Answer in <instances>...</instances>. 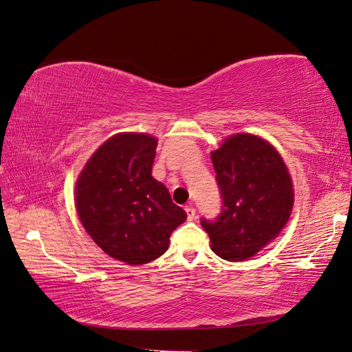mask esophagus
I'll use <instances>...</instances> for the list:
<instances>
[{"mask_svg":"<svg viewBox=\"0 0 352 352\" xmlns=\"http://www.w3.org/2000/svg\"><path fill=\"white\" fill-rule=\"evenodd\" d=\"M184 210H186V213H188V219L189 221H193V219L197 218V210L192 206H188V207L184 208Z\"/></svg>","mask_w":352,"mask_h":352,"instance_id":"obj_1","label":"esophagus"}]
</instances>
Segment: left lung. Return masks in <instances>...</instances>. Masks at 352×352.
Listing matches in <instances>:
<instances>
[{"label": "left lung", "mask_w": 352, "mask_h": 352, "mask_svg": "<svg viewBox=\"0 0 352 352\" xmlns=\"http://www.w3.org/2000/svg\"><path fill=\"white\" fill-rule=\"evenodd\" d=\"M222 208L214 221L201 219L212 251L242 261L281 233L294 207V184L280 153L256 134L237 133L212 151Z\"/></svg>", "instance_id": "8db88e82"}]
</instances>
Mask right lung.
Segmentation results:
<instances>
[{"instance_id": "right-lung-1", "label": "right lung", "mask_w": 352, "mask_h": 352, "mask_svg": "<svg viewBox=\"0 0 352 352\" xmlns=\"http://www.w3.org/2000/svg\"><path fill=\"white\" fill-rule=\"evenodd\" d=\"M155 148L151 134H115L87 160L76 184V208L87 234L126 265L159 258L188 218L151 175Z\"/></svg>"}]
</instances>
